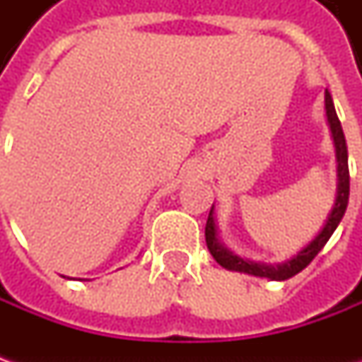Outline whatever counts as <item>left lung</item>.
Here are the masks:
<instances>
[{"label":"left lung","instance_id":"left-lung-1","mask_svg":"<svg viewBox=\"0 0 362 362\" xmlns=\"http://www.w3.org/2000/svg\"><path fill=\"white\" fill-rule=\"evenodd\" d=\"M325 105H327V117L330 131H332V139H334V146H337V173H339V191H337V202L334 207L328 216L327 223L322 231L314 238L313 242L308 243L302 252H298L296 256L292 257L290 262H286L282 266H264V264H254V262H245L242 257L231 256L230 252L219 243L216 233V223H214V207L209 211L207 223H205V242L207 247L211 252V256L216 257V262L219 266L228 268V270L245 272L252 276H259V278H270V280H288L292 276H296L298 272H302L310 262H313L316 254L325 247V243L330 240V235L334 233L337 226L341 223L342 216L346 211L349 205V153H346V141H344V132H342L341 120L337 117V110L332 105V96L327 90L325 94Z\"/></svg>","mask_w":362,"mask_h":362}]
</instances>
